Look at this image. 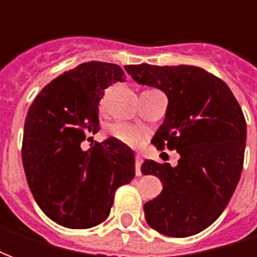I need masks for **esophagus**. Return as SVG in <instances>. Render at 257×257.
<instances>
[{
    "label": "esophagus",
    "instance_id": "obj_1",
    "mask_svg": "<svg viewBox=\"0 0 257 257\" xmlns=\"http://www.w3.org/2000/svg\"><path fill=\"white\" fill-rule=\"evenodd\" d=\"M140 168H142V158L139 156H136V161H135V169H136V176H140L142 175V171H140Z\"/></svg>",
    "mask_w": 257,
    "mask_h": 257
}]
</instances>
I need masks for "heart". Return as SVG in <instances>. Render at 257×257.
I'll use <instances>...</instances> for the list:
<instances>
[{
  "label": "heart",
  "mask_w": 257,
  "mask_h": 257,
  "mask_svg": "<svg viewBox=\"0 0 257 257\" xmlns=\"http://www.w3.org/2000/svg\"><path fill=\"white\" fill-rule=\"evenodd\" d=\"M108 132L114 139L129 147H139L145 140V132L142 129L125 122L112 123L108 128Z\"/></svg>",
  "instance_id": "b5f03b06"
}]
</instances>
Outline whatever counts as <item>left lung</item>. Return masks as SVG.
Listing matches in <instances>:
<instances>
[{
	"label": "left lung",
	"instance_id": "8db88e82",
	"mask_svg": "<svg viewBox=\"0 0 257 257\" xmlns=\"http://www.w3.org/2000/svg\"><path fill=\"white\" fill-rule=\"evenodd\" d=\"M142 85L168 96L167 115L153 138L158 150L180 154L178 167L146 160L143 175L161 179V194L145 204L151 228L169 237L198 234L221 215L243 167L246 122L230 88L195 66H125Z\"/></svg>",
	"mask_w": 257,
	"mask_h": 257
}]
</instances>
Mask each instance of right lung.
Instances as JSON below:
<instances>
[{"label":"right lung","instance_id":"right-lung-1","mask_svg":"<svg viewBox=\"0 0 257 257\" xmlns=\"http://www.w3.org/2000/svg\"><path fill=\"white\" fill-rule=\"evenodd\" d=\"M122 68L86 62L45 85L25 121L22 161L33 197L45 215L67 228H90L110 215L118 187L135 178L131 147L108 138L88 149L99 129L104 89L123 82Z\"/></svg>","mask_w":257,"mask_h":257}]
</instances>
